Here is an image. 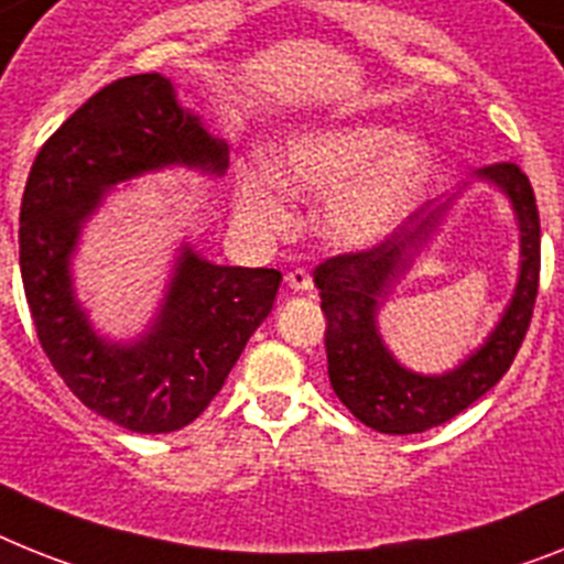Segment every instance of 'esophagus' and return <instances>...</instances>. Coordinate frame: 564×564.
<instances>
[{"label": "esophagus", "mask_w": 564, "mask_h": 564, "mask_svg": "<svg viewBox=\"0 0 564 564\" xmlns=\"http://www.w3.org/2000/svg\"><path fill=\"white\" fill-rule=\"evenodd\" d=\"M286 286L292 292H310L312 290V274L306 269H295V272L286 274Z\"/></svg>", "instance_id": "34e87169"}]
</instances>
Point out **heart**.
Listing matches in <instances>:
<instances>
[{
  "label": "heart",
  "mask_w": 564,
  "mask_h": 564,
  "mask_svg": "<svg viewBox=\"0 0 564 564\" xmlns=\"http://www.w3.org/2000/svg\"><path fill=\"white\" fill-rule=\"evenodd\" d=\"M430 149L387 122H338L283 140L269 158L274 183L321 203L315 226L335 249L384 243L419 206L430 177ZM238 215L252 229H281L286 206L252 169L238 174Z\"/></svg>",
  "instance_id": "heart-1"
}]
</instances>
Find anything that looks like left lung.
Wrapping results in <instances>:
<instances>
[{
  "mask_svg": "<svg viewBox=\"0 0 564 564\" xmlns=\"http://www.w3.org/2000/svg\"><path fill=\"white\" fill-rule=\"evenodd\" d=\"M470 182H490L509 197L520 229V274L514 295L479 348L447 373H415L389 352L377 312L394 283L414 265L443 215ZM326 315L329 384L355 419L390 435L424 433L479 401L510 370L531 326L539 290V212L531 180L513 163L479 169L458 192L424 203L395 235L370 252L338 254L315 269Z\"/></svg>",
  "mask_w": 564,
  "mask_h": 564,
  "instance_id": "left-lung-1",
  "label": "left lung"
}]
</instances>
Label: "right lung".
<instances>
[{
  "label": "right lung",
  "instance_id": "right-lung-1",
  "mask_svg": "<svg viewBox=\"0 0 564 564\" xmlns=\"http://www.w3.org/2000/svg\"><path fill=\"white\" fill-rule=\"evenodd\" d=\"M224 177L229 145L163 74L106 85L42 145L19 212V269L45 355L68 390L131 433H174L209 406L281 286L278 269L220 267L180 243L158 312L108 338L74 286L83 229L120 183L163 172Z\"/></svg>",
  "mask_w": 564,
  "mask_h": 564
}]
</instances>
